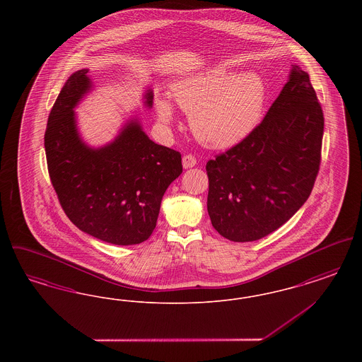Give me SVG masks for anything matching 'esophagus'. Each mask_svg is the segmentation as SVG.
Masks as SVG:
<instances>
[{"instance_id": "34e87169", "label": "esophagus", "mask_w": 362, "mask_h": 362, "mask_svg": "<svg viewBox=\"0 0 362 362\" xmlns=\"http://www.w3.org/2000/svg\"><path fill=\"white\" fill-rule=\"evenodd\" d=\"M182 163H183V167H185V168H192V167L197 164V158L192 155L183 156Z\"/></svg>"}]
</instances>
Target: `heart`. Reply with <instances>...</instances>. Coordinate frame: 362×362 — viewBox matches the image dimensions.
<instances>
[{
    "instance_id": "obj_1",
    "label": "heart",
    "mask_w": 362,
    "mask_h": 362,
    "mask_svg": "<svg viewBox=\"0 0 362 362\" xmlns=\"http://www.w3.org/2000/svg\"><path fill=\"white\" fill-rule=\"evenodd\" d=\"M173 96L189 112L194 136L210 148H229L247 137L258 124L266 100V86L257 73L236 74L218 68L192 74L175 83ZM158 117L173 121V105L160 99Z\"/></svg>"
}]
</instances>
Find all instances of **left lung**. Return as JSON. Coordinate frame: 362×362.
Returning <instances> with one entry per match:
<instances>
[{
  "instance_id": "left-lung-1",
  "label": "left lung",
  "mask_w": 362,
  "mask_h": 362,
  "mask_svg": "<svg viewBox=\"0 0 362 362\" xmlns=\"http://www.w3.org/2000/svg\"><path fill=\"white\" fill-rule=\"evenodd\" d=\"M323 110L307 71L289 80L258 126L209 160L207 213L230 241H255L285 224L305 204L322 158Z\"/></svg>"
}]
</instances>
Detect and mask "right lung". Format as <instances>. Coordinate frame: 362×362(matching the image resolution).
Returning <instances> with one entry per match:
<instances>
[{"label": "right lung", "instance_id": "1", "mask_svg": "<svg viewBox=\"0 0 362 362\" xmlns=\"http://www.w3.org/2000/svg\"><path fill=\"white\" fill-rule=\"evenodd\" d=\"M86 73L70 76L49 115L45 149L52 187L80 230L115 245L139 244L155 230L163 195L183 171L182 155L149 139L136 119L111 144L89 148L73 110L90 90ZM152 103L148 90L145 104Z\"/></svg>", "mask_w": 362, "mask_h": 362}]
</instances>
